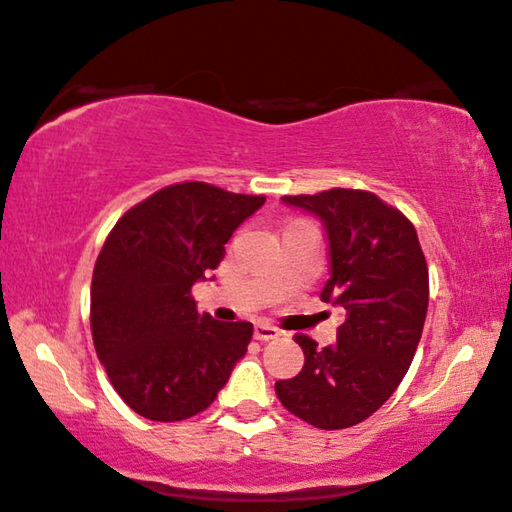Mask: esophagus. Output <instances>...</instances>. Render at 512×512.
<instances>
[{"instance_id": "esophagus-1", "label": "esophagus", "mask_w": 512, "mask_h": 512, "mask_svg": "<svg viewBox=\"0 0 512 512\" xmlns=\"http://www.w3.org/2000/svg\"><path fill=\"white\" fill-rule=\"evenodd\" d=\"M278 335H280V331L276 329V326H271V324H266V322H257L255 324V340H262V342L276 340Z\"/></svg>"}]
</instances>
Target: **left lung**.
Returning a JSON list of instances; mask_svg holds the SVG:
<instances>
[{
	"label": "left lung",
	"mask_w": 512,
	"mask_h": 512,
	"mask_svg": "<svg viewBox=\"0 0 512 512\" xmlns=\"http://www.w3.org/2000/svg\"><path fill=\"white\" fill-rule=\"evenodd\" d=\"M282 202L324 220L331 278L322 301L340 305L347 319L329 347L294 335L303 370L276 381V395L301 421L342 430L375 414L407 375L430 299L427 262L411 220L370 190L331 188Z\"/></svg>",
	"instance_id": "1"
}]
</instances>
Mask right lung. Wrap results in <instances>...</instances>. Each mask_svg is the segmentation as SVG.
<instances>
[{
  "label": "right lung",
  "mask_w": 512,
  "mask_h": 512,
  "mask_svg": "<svg viewBox=\"0 0 512 512\" xmlns=\"http://www.w3.org/2000/svg\"><path fill=\"white\" fill-rule=\"evenodd\" d=\"M264 200L181 181L112 227L91 278V338L135 414L158 423L200 414L248 352L253 324L197 312L193 285L223 262L232 232Z\"/></svg>",
  "instance_id": "right-lung-1"
}]
</instances>
